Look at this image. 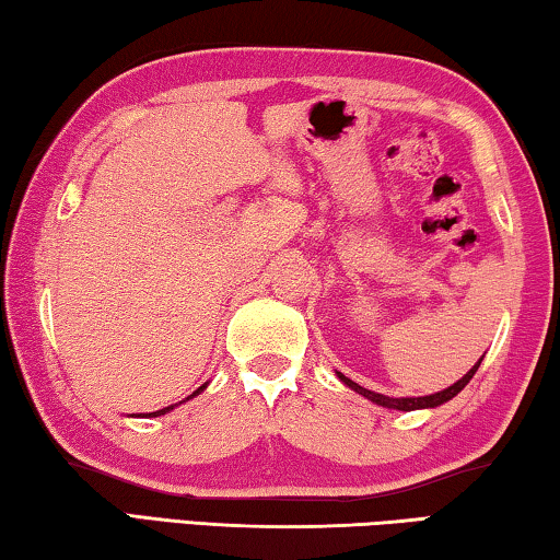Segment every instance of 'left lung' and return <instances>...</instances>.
I'll list each match as a JSON object with an SVG mask.
<instances>
[{
  "instance_id": "8db88e82",
  "label": "left lung",
  "mask_w": 560,
  "mask_h": 560,
  "mask_svg": "<svg viewBox=\"0 0 560 560\" xmlns=\"http://www.w3.org/2000/svg\"><path fill=\"white\" fill-rule=\"evenodd\" d=\"M481 360H485V355H481V358L477 360V363L471 365V371H469L467 375H464V377H459V381L454 383V385L444 387V390H440V393L422 395V397H387V395H381V393L368 390V387H360L358 383L350 381V377H346L343 373H338V371H336V375H338V381H340V383H343L346 387H350V390H355L358 395H363L365 400H371V402L381 405V407H387V410H402V412H410V410H428V407H440V405H444V402H450L452 397H457V395L464 390V387H467V383L471 381L474 373L479 371Z\"/></svg>"
}]
</instances>
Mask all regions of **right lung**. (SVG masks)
<instances>
[{
	"mask_svg": "<svg viewBox=\"0 0 560 560\" xmlns=\"http://www.w3.org/2000/svg\"><path fill=\"white\" fill-rule=\"evenodd\" d=\"M205 387H207V383H205L202 387H197V390H195L192 395H189V397H185V400H179V405L187 402V400H192V397H195V395H200V393L205 390ZM175 407H177V405H167V407H163V410H158V412H145V415H140V417H160V415H165V412H170V410H175Z\"/></svg>",
	"mask_w": 560,
	"mask_h": 560,
	"instance_id": "right-lung-1",
	"label": "right lung"
}]
</instances>
